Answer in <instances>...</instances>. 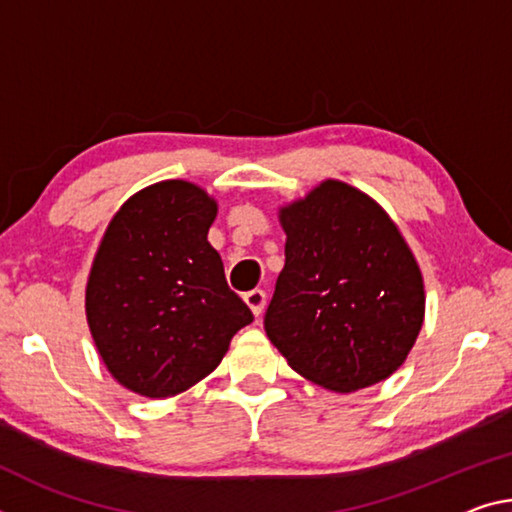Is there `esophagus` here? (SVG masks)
Listing matches in <instances>:
<instances>
[{
	"instance_id": "1",
	"label": "esophagus",
	"mask_w": 512,
	"mask_h": 512,
	"mask_svg": "<svg viewBox=\"0 0 512 512\" xmlns=\"http://www.w3.org/2000/svg\"><path fill=\"white\" fill-rule=\"evenodd\" d=\"M243 300H246V305L250 307V312H253L255 316H259L264 312V305H266V294L262 289H253L248 291L246 296H243Z\"/></svg>"
}]
</instances>
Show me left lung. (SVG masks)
<instances>
[{
    "mask_svg": "<svg viewBox=\"0 0 512 512\" xmlns=\"http://www.w3.org/2000/svg\"><path fill=\"white\" fill-rule=\"evenodd\" d=\"M285 269L264 316L289 367L332 392L376 385L424 326V278L399 227L355 186L326 180L280 207Z\"/></svg>",
    "mask_w": 512,
    "mask_h": 512,
    "instance_id": "obj_1",
    "label": "left lung"
}]
</instances>
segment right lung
<instances>
[{
    "mask_svg": "<svg viewBox=\"0 0 512 512\" xmlns=\"http://www.w3.org/2000/svg\"><path fill=\"white\" fill-rule=\"evenodd\" d=\"M218 212L200 186L166 180L134 193L104 232L86 285V319L120 385L150 399L209 376L253 321L207 241Z\"/></svg>",
    "mask_w": 512,
    "mask_h": 512,
    "instance_id": "add662e5",
    "label": "right lung"
}]
</instances>
